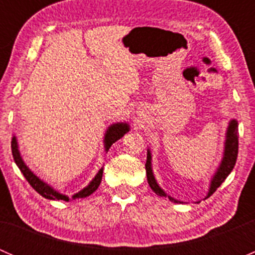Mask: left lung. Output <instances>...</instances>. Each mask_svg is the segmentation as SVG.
Masks as SVG:
<instances>
[{"label":"left lung","instance_id":"8db88e82","mask_svg":"<svg viewBox=\"0 0 255 255\" xmlns=\"http://www.w3.org/2000/svg\"><path fill=\"white\" fill-rule=\"evenodd\" d=\"M238 123L237 121L233 120L232 122L230 123V127H228L227 130V139H226V146H225V156H223V160L221 166L218 168L217 173L213 176L212 181H211V187L210 191H208L207 197H210L218 187L221 186L223 181L226 180V177L231 174V171L233 170L236 165V160H237L238 155ZM150 151L148 150V154H146V163H145V170H146V179H148L149 186L151 187L155 194H158L159 196H166L165 192L159 187V185L156 184L155 179H154L153 171H151L150 168ZM169 200L173 202H177L176 200L169 197Z\"/></svg>","mask_w":255,"mask_h":255}]
</instances>
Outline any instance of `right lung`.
Returning <instances> with one entry per match:
<instances>
[{
	"mask_svg": "<svg viewBox=\"0 0 255 255\" xmlns=\"http://www.w3.org/2000/svg\"><path fill=\"white\" fill-rule=\"evenodd\" d=\"M128 129H129V128H128L127 123H118V125L111 126V127L109 128V130H107L106 137H105V148H106V150H109V149L111 148V145L113 143L117 142L120 138H122L123 135L128 132ZM11 148H12V155H13L14 163L17 164V166L19 168V170L22 171V174L24 175L25 180L29 182L30 186H32L33 189L38 192V194L42 195L43 197H45V199H49V200H64V201H69V197H66L65 195L59 194V192H56L55 190L51 189L50 186H48L47 184H44L42 180L38 179V177L35 176L34 174H33L32 171L27 168V166H25V164L23 163L22 158H20L19 151H18L16 137H13V139H12ZM101 180H102V169L99 171V174L95 176V179L92 180L91 184H90L89 186L85 187L84 190H81L79 194L74 195V199H79V197H86V196H89V195H91L92 192H94L95 190L99 187Z\"/></svg>",
	"mask_w": 255,
	"mask_h": 255,
	"instance_id": "1",
	"label": "right lung"
}]
</instances>
